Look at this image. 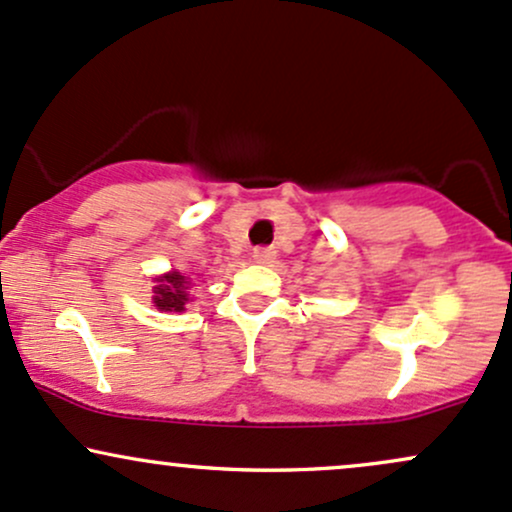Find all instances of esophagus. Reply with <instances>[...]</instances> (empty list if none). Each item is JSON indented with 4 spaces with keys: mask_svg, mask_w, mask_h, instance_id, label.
<instances>
[{
    "mask_svg": "<svg viewBox=\"0 0 512 512\" xmlns=\"http://www.w3.org/2000/svg\"><path fill=\"white\" fill-rule=\"evenodd\" d=\"M273 258H275V251L271 249V246H261V249L254 251L256 263H273Z\"/></svg>",
    "mask_w": 512,
    "mask_h": 512,
    "instance_id": "esophagus-1",
    "label": "esophagus"
}]
</instances>
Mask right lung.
<instances>
[{
    "instance_id": "add662e5",
    "label": "right lung",
    "mask_w": 512,
    "mask_h": 512,
    "mask_svg": "<svg viewBox=\"0 0 512 512\" xmlns=\"http://www.w3.org/2000/svg\"><path fill=\"white\" fill-rule=\"evenodd\" d=\"M191 278L179 271L164 273L157 278V285H154V307L159 312H183L186 309V302H191Z\"/></svg>"
}]
</instances>
